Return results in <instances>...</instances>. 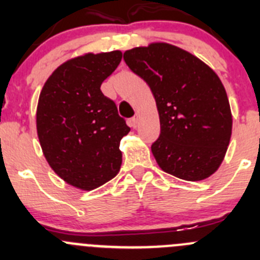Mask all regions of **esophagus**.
I'll return each instance as SVG.
<instances>
[{"label":"esophagus","mask_w":260,"mask_h":260,"mask_svg":"<svg viewBox=\"0 0 260 260\" xmlns=\"http://www.w3.org/2000/svg\"><path fill=\"white\" fill-rule=\"evenodd\" d=\"M138 120H140V115L136 114L135 117L131 118V125H132L133 128H136V127H137V124H138Z\"/></svg>","instance_id":"1"}]
</instances>
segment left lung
<instances>
[{
  "label": "left lung",
  "instance_id": "obj_1",
  "mask_svg": "<svg viewBox=\"0 0 260 260\" xmlns=\"http://www.w3.org/2000/svg\"><path fill=\"white\" fill-rule=\"evenodd\" d=\"M125 64L156 99L161 133L151 149L165 172L200 181L219 169L232 137L229 99L214 70L165 43L127 50Z\"/></svg>",
  "mask_w": 260,
  "mask_h": 260
}]
</instances>
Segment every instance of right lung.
<instances>
[{
  "label": "right lung",
  "instance_id": "right-lung-1",
  "mask_svg": "<svg viewBox=\"0 0 260 260\" xmlns=\"http://www.w3.org/2000/svg\"><path fill=\"white\" fill-rule=\"evenodd\" d=\"M120 60L119 50L68 60L40 93L36 128L44 156L57 176L81 190L108 182L122 165L119 143L131 128L101 90Z\"/></svg>",
  "mask_w": 260,
  "mask_h": 260
}]
</instances>
